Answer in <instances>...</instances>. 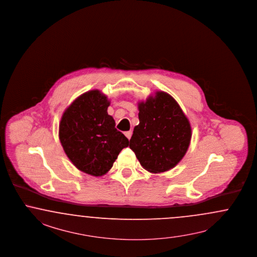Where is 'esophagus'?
<instances>
[{
    "label": "esophagus",
    "instance_id": "obj_1",
    "mask_svg": "<svg viewBox=\"0 0 257 257\" xmlns=\"http://www.w3.org/2000/svg\"><path fill=\"white\" fill-rule=\"evenodd\" d=\"M132 134H133V133H132L131 131H130V132H125V133H124V135H125V137H126V138H127L128 140H130V139L132 138Z\"/></svg>",
    "mask_w": 257,
    "mask_h": 257
}]
</instances>
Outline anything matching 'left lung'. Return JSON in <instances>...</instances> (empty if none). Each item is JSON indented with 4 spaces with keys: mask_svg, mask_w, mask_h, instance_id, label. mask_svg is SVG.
Returning <instances> with one entry per match:
<instances>
[{
    "mask_svg": "<svg viewBox=\"0 0 257 257\" xmlns=\"http://www.w3.org/2000/svg\"><path fill=\"white\" fill-rule=\"evenodd\" d=\"M139 124L130 148L144 169L153 174L177 166L190 146L192 128L179 103L166 91H155L138 102Z\"/></svg>",
    "mask_w": 257,
    "mask_h": 257,
    "instance_id": "left-lung-1",
    "label": "left lung"
}]
</instances>
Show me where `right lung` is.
<instances>
[{
	"label": "right lung",
	"instance_id": "right-lung-1",
	"mask_svg": "<svg viewBox=\"0 0 257 257\" xmlns=\"http://www.w3.org/2000/svg\"><path fill=\"white\" fill-rule=\"evenodd\" d=\"M109 104L99 90L86 91L67 107L58 127L67 157L78 170L93 177L107 174L120 151L128 146L108 114Z\"/></svg>",
	"mask_w": 257,
	"mask_h": 257
}]
</instances>
